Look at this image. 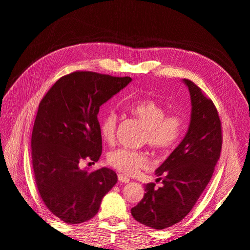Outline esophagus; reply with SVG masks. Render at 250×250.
<instances>
[{
	"label": "esophagus",
	"mask_w": 250,
	"mask_h": 250,
	"mask_svg": "<svg viewBox=\"0 0 250 250\" xmlns=\"http://www.w3.org/2000/svg\"><path fill=\"white\" fill-rule=\"evenodd\" d=\"M118 179H119L120 183H124V184H128L130 181V179L126 177V176H124L123 174H118Z\"/></svg>",
	"instance_id": "obj_1"
}]
</instances>
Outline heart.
Wrapping results in <instances>:
<instances>
[{
    "mask_svg": "<svg viewBox=\"0 0 250 250\" xmlns=\"http://www.w3.org/2000/svg\"><path fill=\"white\" fill-rule=\"evenodd\" d=\"M128 109L145 127L142 142L160 153L168 152L180 141L185 130V120L178 113L167 115L162 104L152 99L135 101ZM119 118L115 111H108L100 120V133L103 140L112 143L116 139ZM107 162L124 175L133 176L149 167V157L143 151L120 148L107 156Z\"/></svg>",
    "mask_w": 250,
    "mask_h": 250,
    "instance_id": "obj_1",
    "label": "heart"
}]
</instances>
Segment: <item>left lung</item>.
<instances>
[{"instance_id": "1", "label": "left lung", "mask_w": 250, "mask_h": 250, "mask_svg": "<svg viewBox=\"0 0 250 250\" xmlns=\"http://www.w3.org/2000/svg\"><path fill=\"white\" fill-rule=\"evenodd\" d=\"M191 95L192 112L184 140L155 171V184L145 186L144 198L131 208L138 222L155 229L178 223L190 213L213 176L220 157L222 128L217 108L200 87L184 79Z\"/></svg>"}]
</instances>
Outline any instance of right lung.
Here are the masks:
<instances>
[{
  "label": "right lung",
  "mask_w": 250,
  "mask_h": 250,
  "mask_svg": "<svg viewBox=\"0 0 250 250\" xmlns=\"http://www.w3.org/2000/svg\"><path fill=\"white\" fill-rule=\"evenodd\" d=\"M131 80L77 71L58 79L40 103L31 138L35 183L48 209L67 224L92 219L117 184L113 170L89 172L79 165L99 161L98 112Z\"/></svg>",
  "instance_id": "add662e5"
}]
</instances>
